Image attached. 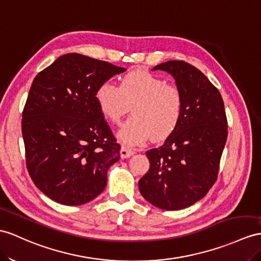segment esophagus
I'll use <instances>...</instances> for the list:
<instances>
[{
    "label": "esophagus",
    "instance_id": "esophagus-1",
    "mask_svg": "<svg viewBox=\"0 0 261 261\" xmlns=\"http://www.w3.org/2000/svg\"><path fill=\"white\" fill-rule=\"evenodd\" d=\"M134 154H135V150L127 147V146H122V148H120V157L122 158H128Z\"/></svg>",
    "mask_w": 261,
    "mask_h": 261
}]
</instances>
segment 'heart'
Masks as SVG:
<instances>
[{
	"instance_id": "1",
	"label": "heart",
	"mask_w": 261,
	"mask_h": 261,
	"mask_svg": "<svg viewBox=\"0 0 261 261\" xmlns=\"http://www.w3.org/2000/svg\"><path fill=\"white\" fill-rule=\"evenodd\" d=\"M95 98L101 114L113 124H119L133 107L134 116L118 133L120 141L127 145L143 144L150 136L152 141H163L173 134L181 117L180 91L144 69L127 73L120 86L103 83Z\"/></svg>"
}]
</instances>
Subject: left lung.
Wrapping results in <instances>:
<instances>
[{
  "label": "left lung",
  "instance_id": "1",
  "mask_svg": "<svg viewBox=\"0 0 261 261\" xmlns=\"http://www.w3.org/2000/svg\"><path fill=\"white\" fill-rule=\"evenodd\" d=\"M173 75L182 96L178 126L158 148L146 151L150 166L138 181L151 205L179 211L204 198L218 176L227 141V117L219 91L198 68L184 61L156 65Z\"/></svg>",
  "mask_w": 261,
  "mask_h": 261
}]
</instances>
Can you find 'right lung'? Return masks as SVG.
Instances as JSON below:
<instances>
[{
  "instance_id": "add662e5",
  "label": "right lung",
  "mask_w": 261,
  "mask_h": 261,
  "mask_svg": "<svg viewBox=\"0 0 261 261\" xmlns=\"http://www.w3.org/2000/svg\"><path fill=\"white\" fill-rule=\"evenodd\" d=\"M125 71L69 53L35 76L22 114V135L29 174L48 198L79 206L104 190L120 145L95 95L100 84Z\"/></svg>"
}]
</instances>
